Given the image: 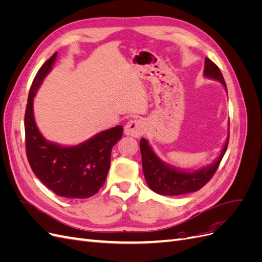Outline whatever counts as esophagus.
<instances>
[{"label":"esophagus","instance_id":"1","mask_svg":"<svg viewBox=\"0 0 262 262\" xmlns=\"http://www.w3.org/2000/svg\"><path fill=\"white\" fill-rule=\"evenodd\" d=\"M125 136L139 138L144 133V122L141 119H131L124 126Z\"/></svg>","mask_w":262,"mask_h":262}]
</instances>
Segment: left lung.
Wrapping results in <instances>:
<instances>
[{"label": "left lung", "instance_id": "1", "mask_svg": "<svg viewBox=\"0 0 262 262\" xmlns=\"http://www.w3.org/2000/svg\"><path fill=\"white\" fill-rule=\"evenodd\" d=\"M203 75L221 82L227 91L221 70L215 63H213L208 58H205ZM228 138L229 136L226 139L217 160L211 165L194 171H185L165 164L154 153L147 140L141 139L140 148L142 154V166H143L144 177L148 187L154 192L162 195H180L200 190L215 173L227 149Z\"/></svg>", "mask_w": 262, "mask_h": 262}]
</instances>
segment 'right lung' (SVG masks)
<instances>
[{
  "mask_svg": "<svg viewBox=\"0 0 262 262\" xmlns=\"http://www.w3.org/2000/svg\"><path fill=\"white\" fill-rule=\"evenodd\" d=\"M55 59L57 52L39 69L30 87L25 112L26 154L37 178L55 194L85 199L97 193L105 184L112 149L121 139L123 128L117 125L101 131L74 146H62L42 137L34 118V97Z\"/></svg>",
  "mask_w": 262,
  "mask_h": 262,
  "instance_id": "obj_1",
  "label": "right lung"
}]
</instances>
